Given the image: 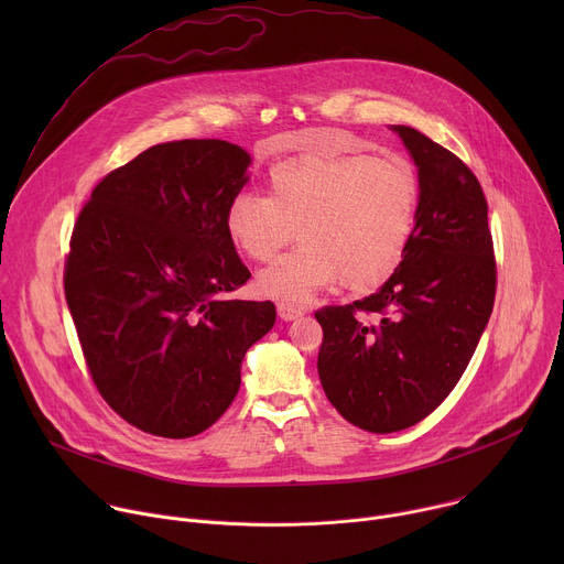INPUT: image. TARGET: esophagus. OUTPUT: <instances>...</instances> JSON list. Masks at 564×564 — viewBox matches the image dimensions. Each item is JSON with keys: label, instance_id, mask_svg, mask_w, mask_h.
Instances as JSON below:
<instances>
[{"label": "esophagus", "instance_id": "esophagus-1", "mask_svg": "<svg viewBox=\"0 0 564 564\" xmlns=\"http://www.w3.org/2000/svg\"><path fill=\"white\" fill-rule=\"evenodd\" d=\"M276 312H279V316H281L283 321H294V318H299V316L303 314V307L290 305V303H279V305H276Z\"/></svg>", "mask_w": 564, "mask_h": 564}]
</instances>
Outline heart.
I'll list each match as a JSON object with an SVG mask.
<instances>
[{
    "label": "heart",
    "mask_w": 564,
    "mask_h": 564,
    "mask_svg": "<svg viewBox=\"0 0 564 564\" xmlns=\"http://www.w3.org/2000/svg\"><path fill=\"white\" fill-rule=\"evenodd\" d=\"M270 196L240 192L225 209L234 246L254 261L274 259L299 236L303 246L265 268L261 296L301 305L344 279L375 288L401 263L420 209V176L401 155L303 153L268 178Z\"/></svg>",
    "instance_id": "b5f03b06"
}]
</instances>
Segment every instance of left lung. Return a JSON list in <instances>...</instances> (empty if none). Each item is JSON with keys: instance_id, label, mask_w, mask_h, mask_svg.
<instances>
[{"instance_id": "left-lung-1", "label": "left lung", "mask_w": 564, "mask_h": 564, "mask_svg": "<svg viewBox=\"0 0 564 564\" xmlns=\"http://www.w3.org/2000/svg\"><path fill=\"white\" fill-rule=\"evenodd\" d=\"M420 174L404 259L370 296L314 312L324 328L318 379L350 424L394 433L429 417L464 375L496 301L489 205L462 160L397 124ZM361 313H375L366 325Z\"/></svg>"}]
</instances>
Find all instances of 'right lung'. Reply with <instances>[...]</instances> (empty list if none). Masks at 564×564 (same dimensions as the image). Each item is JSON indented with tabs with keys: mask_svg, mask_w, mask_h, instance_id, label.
<instances>
[{
	"mask_svg": "<svg viewBox=\"0 0 564 564\" xmlns=\"http://www.w3.org/2000/svg\"><path fill=\"white\" fill-rule=\"evenodd\" d=\"M250 153L225 140L149 147L79 212L64 294L91 379L131 426L194 437L234 401L272 301H227L252 274L225 229Z\"/></svg>",
	"mask_w": 564,
	"mask_h": 564,
	"instance_id": "1",
	"label": "right lung"
}]
</instances>
